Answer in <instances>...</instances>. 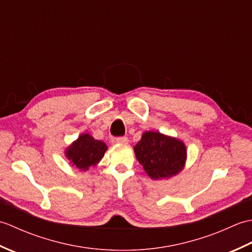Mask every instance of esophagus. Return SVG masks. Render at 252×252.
<instances>
[{
    "label": "esophagus",
    "mask_w": 252,
    "mask_h": 252,
    "mask_svg": "<svg viewBox=\"0 0 252 252\" xmlns=\"http://www.w3.org/2000/svg\"><path fill=\"white\" fill-rule=\"evenodd\" d=\"M116 141H117V143H119V144H127V142H129V140H127L126 136H120V137H118Z\"/></svg>",
    "instance_id": "1"
}]
</instances>
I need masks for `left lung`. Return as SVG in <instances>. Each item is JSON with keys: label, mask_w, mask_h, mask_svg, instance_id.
Listing matches in <instances>:
<instances>
[{"label": "left lung", "mask_w": 252, "mask_h": 252, "mask_svg": "<svg viewBox=\"0 0 252 252\" xmlns=\"http://www.w3.org/2000/svg\"><path fill=\"white\" fill-rule=\"evenodd\" d=\"M134 153L145 172L154 180L170 179L180 173L187 154L183 142L154 131L143 133Z\"/></svg>", "instance_id": "8db88e82"}]
</instances>
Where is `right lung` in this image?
I'll use <instances>...</instances> for the list:
<instances>
[{
	"label": "right lung",
	"mask_w": 252,
	"mask_h": 252,
	"mask_svg": "<svg viewBox=\"0 0 252 252\" xmlns=\"http://www.w3.org/2000/svg\"><path fill=\"white\" fill-rule=\"evenodd\" d=\"M106 151L104 142L95 140L89 133H83L66 149L65 156L79 170L88 171L100 161Z\"/></svg>",
	"instance_id": "obj_1"
}]
</instances>
